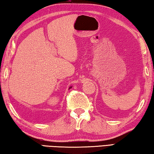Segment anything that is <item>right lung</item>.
<instances>
[{"instance_id": "obj_1", "label": "right lung", "mask_w": 154, "mask_h": 154, "mask_svg": "<svg viewBox=\"0 0 154 154\" xmlns=\"http://www.w3.org/2000/svg\"><path fill=\"white\" fill-rule=\"evenodd\" d=\"M72 88V87H70V88H69V89H70V88Z\"/></svg>"}]
</instances>
